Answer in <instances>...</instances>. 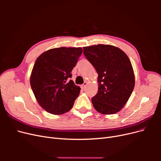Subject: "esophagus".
Listing matches in <instances>:
<instances>
[{"label": "esophagus", "mask_w": 161, "mask_h": 161, "mask_svg": "<svg viewBox=\"0 0 161 161\" xmlns=\"http://www.w3.org/2000/svg\"><path fill=\"white\" fill-rule=\"evenodd\" d=\"M86 85H87V82H85L84 83H83V85H82V86H81V87L82 89H85V87H86Z\"/></svg>", "instance_id": "esophagus-1"}]
</instances>
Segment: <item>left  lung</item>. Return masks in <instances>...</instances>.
I'll return each mask as SVG.
<instances>
[{"instance_id": "8db88e82", "label": "left lung", "mask_w": 161, "mask_h": 161, "mask_svg": "<svg viewBox=\"0 0 161 161\" xmlns=\"http://www.w3.org/2000/svg\"><path fill=\"white\" fill-rule=\"evenodd\" d=\"M86 59L98 74V92L91 101L102 114H114L127 103L132 92L134 73L128 56L119 48L99 44L83 47Z\"/></svg>"}]
</instances>
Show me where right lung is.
<instances>
[{"instance_id":"add662e5","label":"right lung","mask_w":161,"mask_h":161,"mask_svg":"<svg viewBox=\"0 0 161 161\" xmlns=\"http://www.w3.org/2000/svg\"><path fill=\"white\" fill-rule=\"evenodd\" d=\"M81 47H58L39 56L30 76V85L38 103L50 114H64L70 111L80 88L69 80Z\"/></svg>"}]
</instances>
